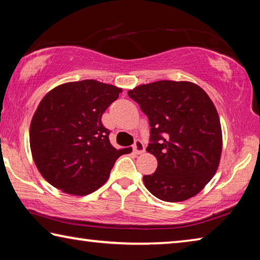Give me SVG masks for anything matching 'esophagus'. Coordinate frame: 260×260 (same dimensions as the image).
<instances>
[{
    "label": "esophagus",
    "mask_w": 260,
    "mask_h": 260,
    "mask_svg": "<svg viewBox=\"0 0 260 260\" xmlns=\"http://www.w3.org/2000/svg\"><path fill=\"white\" fill-rule=\"evenodd\" d=\"M144 150H146V148H144V144L142 143V141L136 140L133 144V151L135 153H138V155H140V153H143Z\"/></svg>",
    "instance_id": "obj_1"
}]
</instances>
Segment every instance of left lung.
I'll use <instances>...</instances> for the list:
<instances>
[{"label":"left lung","mask_w":260,"mask_h":260,"mask_svg":"<svg viewBox=\"0 0 260 260\" xmlns=\"http://www.w3.org/2000/svg\"><path fill=\"white\" fill-rule=\"evenodd\" d=\"M128 96L147 114L150 143L158 161L144 186L157 199L181 202L195 196L219 166L222 134L209 95L196 83L161 80L140 85Z\"/></svg>","instance_id":"obj_1"}]
</instances>
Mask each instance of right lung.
<instances>
[{"instance_id": "add662e5", "label": "right lung", "mask_w": 260, "mask_h": 260, "mask_svg": "<svg viewBox=\"0 0 260 260\" xmlns=\"http://www.w3.org/2000/svg\"><path fill=\"white\" fill-rule=\"evenodd\" d=\"M120 93L90 79L63 83L42 99L30 121L29 144L51 186L71 195L91 193L107 182L118 157L132 151L113 148L101 120Z\"/></svg>"}]
</instances>
